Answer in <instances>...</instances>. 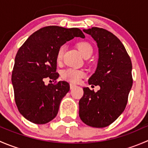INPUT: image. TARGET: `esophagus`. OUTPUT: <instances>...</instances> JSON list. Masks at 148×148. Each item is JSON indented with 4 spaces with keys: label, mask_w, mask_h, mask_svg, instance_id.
I'll return each instance as SVG.
<instances>
[{
    "label": "esophagus",
    "mask_w": 148,
    "mask_h": 148,
    "mask_svg": "<svg viewBox=\"0 0 148 148\" xmlns=\"http://www.w3.org/2000/svg\"><path fill=\"white\" fill-rule=\"evenodd\" d=\"M76 86H77V85L73 84H70V89H74V88H75Z\"/></svg>",
    "instance_id": "obj_1"
}]
</instances>
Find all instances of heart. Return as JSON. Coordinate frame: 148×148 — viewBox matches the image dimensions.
<instances>
[{
  "label": "heart",
  "instance_id": "1",
  "mask_svg": "<svg viewBox=\"0 0 148 148\" xmlns=\"http://www.w3.org/2000/svg\"><path fill=\"white\" fill-rule=\"evenodd\" d=\"M77 48L84 58L90 57L93 53V48L87 41L79 42L77 44ZM64 52V46H62L58 49L57 53H56V60L58 62L62 61V58H63ZM84 76V72L82 70H79L72 68L67 69L62 73V77L64 79L72 83L78 82Z\"/></svg>",
  "mask_w": 148,
  "mask_h": 148
}]
</instances>
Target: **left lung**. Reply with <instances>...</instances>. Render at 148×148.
I'll list each match as a JSON object with an SVG mask.
<instances>
[{
    "mask_svg": "<svg viewBox=\"0 0 148 148\" xmlns=\"http://www.w3.org/2000/svg\"><path fill=\"white\" fill-rule=\"evenodd\" d=\"M97 44L99 59L89 84L99 85L97 92L84 87L79 102L80 119L92 127H105L123 112L132 86V62L122 43L104 28L84 29Z\"/></svg>",
    "mask_w": 148,
    "mask_h": 148,
    "instance_id": "8db88e82",
    "label": "left lung"
}]
</instances>
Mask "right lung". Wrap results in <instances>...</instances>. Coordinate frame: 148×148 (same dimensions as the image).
<instances>
[{
	"instance_id": "add662e5",
	"label": "right lung",
	"mask_w": 148,
	"mask_h": 148,
	"mask_svg": "<svg viewBox=\"0 0 148 148\" xmlns=\"http://www.w3.org/2000/svg\"><path fill=\"white\" fill-rule=\"evenodd\" d=\"M74 37L85 36L79 28L46 26L30 36L18 51L11 78L15 102L19 112L30 122L43 125L56 117L69 84L59 81L46 85L44 80L59 77L57 51Z\"/></svg>"
}]
</instances>
